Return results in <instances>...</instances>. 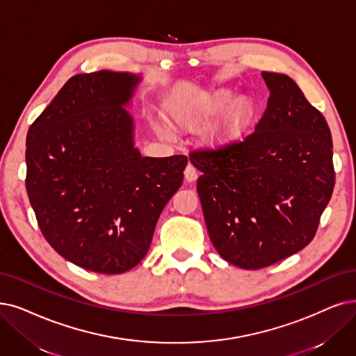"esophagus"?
I'll return each instance as SVG.
<instances>
[{
    "label": "esophagus",
    "instance_id": "obj_1",
    "mask_svg": "<svg viewBox=\"0 0 356 356\" xmlns=\"http://www.w3.org/2000/svg\"><path fill=\"white\" fill-rule=\"evenodd\" d=\"M184 177H186V181H187V182H194V181L198 178L197 169H195L193 165H188V166L186 168V170H184Z\"/></svg>",
    "mask_w": 356,
    "mask_h": 356
}]
</instances>
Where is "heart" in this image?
I'll use <instances>...</instances> for the list:
<instances>
[{
  "mask_svg": "<svg viewBox=\"0 0 356 356\" xmlns=\"http://www.w3.org/2000/svg\"><path fill=\"white\" fill-rule=\"evenodd\" d=\"M231 89H216L200 96L172 105L168 111V117L177 130L195 133L200 131L214 120L204 134V145L210 150L222 152L231 149L244 138L254 118V104L250 97L241 96ZM158 133L163 137L170 136L168 127H159Z\"/></svg>",
  "mask_w": 356,
  "mask_h": 356,
  "instance_id": "b5f03b06",
  "label": "heart"
}]
</instances>
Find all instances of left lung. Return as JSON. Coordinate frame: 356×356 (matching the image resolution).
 <instances>
[{"label":"left lung","mask_w":356,"mask_h":356,"mask_svg":"<svg viewBox=\"0 0 356 356\" xmlns=\"http://www.w3.org/2000/svg\"><path fill=\"white\" fill-rule=\"evenodd\" d=\"M270 97L255 131L231 149L197 150L207 232L220 257L257 270L314 238L334 187L333 143L321 112L286 74L261 73Z\"/></svg>","instance_id":"8db88e82"}]
</instances>
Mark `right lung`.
<instances>
[{"label":"right lung","mask_w":356,"mask_h":356,"mask_svg":"<svg viewBox=\"0 0 356 356\" xmlns=\"http://www.w3.org/2000/svg\"><path fill=\"white\" fill-rule=\"evenodd\" d=\"M140 81L108 70L71 77L26 138V190L42 234L61 257L96 273L120 275L145 259L188 163L134 147L125 106Z\"/></svg>","instance_id":"right-lung-1"}]
</instances>
